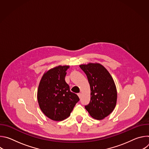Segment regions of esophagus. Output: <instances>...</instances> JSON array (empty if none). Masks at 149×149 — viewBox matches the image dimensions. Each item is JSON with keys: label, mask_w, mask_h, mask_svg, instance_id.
Returning a JSON list of instances; mask_svg holds the SVG:
<instances>
[{"label": "esophagus", "mask_w": 149, "mask_h": 149, "mask_svg": "<svg viewBox=\"0 0 149 149\" xmlns=\"http://www.w3.org/2000/svg\"><path fill=\"white\" fill-rule=\"evenodd\" d=\"M77 95H78V96L79 97V98H81V93H78V94H77Z\"/></svg>", "instance_id": "1"}]
</instances>
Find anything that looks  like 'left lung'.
Returning a JSON list of instances; mask_svg holds the SVG:
<instances>
[{
  "mask_svg": "<svg viewBox=\"0 0 149 149\" xmlns=\"http://www.w3.org/2000/svg\"><path fill=\"white\" fill-rule=\"evenodd\" d=\"M79 67L87 77L91 90V100L85 108L93 118L102 120L116 105L117 93L113 78L100 63H89Z\"/></svg>",
  "mask_w": 149,
  "mask_h": 149,
  "instance_id": "left-lung-1",
  "label": "left lung"
}]
</instances>
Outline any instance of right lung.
Masks as SVG:
<instances>
[{
    "instance_id": "add662e5",
    "label": "right lung",
    "mask_w": 149,
    "mask_h": 149,
    "mask_svg": "<svg viewBox=\"0 0 149 149\" xmlns=\"http://www.w3.org/2000/svg\"><path fill=\"white\" fill-rule=\"evenodd\" d=\"M70 66L59 65L45 72L38 89L37 98L41 111L49 118L62 121L68 118L76 103L78 95L70 91L65 81Z\"/></svg>"
}]
</instances>
